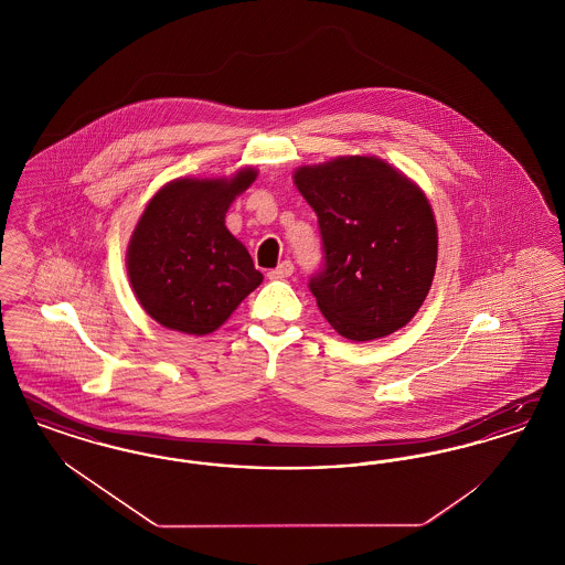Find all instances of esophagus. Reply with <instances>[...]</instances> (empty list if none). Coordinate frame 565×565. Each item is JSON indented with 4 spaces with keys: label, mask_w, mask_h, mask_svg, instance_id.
Here are the masks:
<instances>
[{
    "label": "esophagus",
    "mask_w": 565,
    "mask_h": 565,
    "mask_svg": "<svg viewBox=\"0 0 565 565\" xmlns=\"http://www.w3.org/2000/svg\"><path fill=\"white\" fill-rule=\"evenodd\" d=\"M295 273V265L290 263V260H284V263H279L275 269L269 270V279H286V277H290Z\"/></svg>",
    "instance_id": "obj_1"
}]
</instances>
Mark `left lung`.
Instances as JSON below:
<instances>
[{
    "instance_id": "8db88e82",
    "label": "left lung",
    "mask_w": 565,
    "mask_h": 565,
    "mask_svg": "<svg viewBox=\"0 0 565 565\" xmlns=\"http://www.w3.org/2000/svg\"><path fill=\"white\" fill-rule=\"evenodd\" d=\"M318 214L322 269L309 290L330 326L373 341L411 322L430 292L436 222L426 194L375 157H348L295 173Z\"/></svg>"
}]
</instances>
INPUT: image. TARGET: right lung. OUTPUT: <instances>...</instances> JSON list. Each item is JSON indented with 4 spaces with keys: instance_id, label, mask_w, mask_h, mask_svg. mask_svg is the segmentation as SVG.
Returning <instances> with one entry per match:
<instances>
[{
    "instance_id": "obj_1",
    "label": "right lung",
    "mask_w": 565,
    "mask_h": 565,
    "mask_svg": "<svg viewBox=\"0 0 565 565\" xmlns=\"http://www.w3.org/2000/svg\"><path fill=\"white\" fill-rule=\"evenodd\" d=\"M254 180V169L233 180H175L139 217L127 270L139 305L164 328L210 334L260 286L263 273L224 226L231 203Z\"/></svg>"
}]
</instances>
